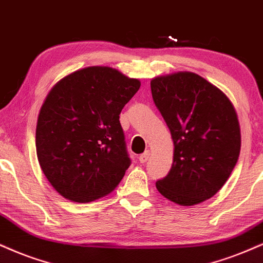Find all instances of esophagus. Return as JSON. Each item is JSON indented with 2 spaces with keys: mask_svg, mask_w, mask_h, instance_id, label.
<instances>
[{
  "mask_svg": "<svg viewBox=\"0 0 263 263\" xmlns=\"http://www.w3.org/2000/svg\"><path fill=\"white\" fill-rule=\"evenodd\" d=\"M148 157H150V151L147 150V151H145L142 155H140V156H139V161H140L141 163H145V162L148 160Z\"/></svg>",
  "mask_w": 263,
  "mask_h": 263,
  "instance_id": "esophagus-1",
  "label": "esophagus"
}]
</instances>
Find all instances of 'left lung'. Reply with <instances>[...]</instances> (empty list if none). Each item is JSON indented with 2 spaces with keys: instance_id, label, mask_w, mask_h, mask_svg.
Segmentation results:
<instances>
[{
  "instance_id": "1",
  "label": "left lung",
  "mask_w": 263,
  "mask_h": 263,
  "mask_svg": "<svg viewBox=\"0 0 263 263\" xmlns=\"http://www.w3.org/2000/svg\"><path fill=\"white\" fill-rule=\"evenodd\" d=\"M152 99L174 144L170 173L157 190L181 206L217 194L240 154V126L229 99L218 87L190 72L151 80Z\"/></svg>"
}]
</instances>
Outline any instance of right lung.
Masks as SVG:
<instances>
[{
	"label": "right lung",
	"instance_id": "obj_1",
	"mask_svg": "<svg viewBox=\"0 0 263 263\" xmlns=\"http://www.w3.org/2000/svg\"><path fill=\"white\" fill-rule=\"evenodd\" d=\"M140 87L108 67L77 70L54 85L42 103L36 154L61 195L90 202L109 194L132 161L119 115Z\"/></svg>",
	"mask_w": 263,
	"mask_h": 263
}]
</instances>
